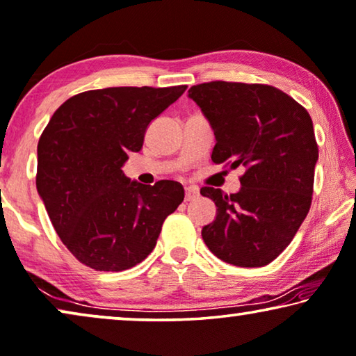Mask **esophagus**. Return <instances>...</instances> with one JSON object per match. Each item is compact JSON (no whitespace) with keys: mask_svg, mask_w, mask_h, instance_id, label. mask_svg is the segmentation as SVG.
<instances>
[{"mask_svg":"<svg viewBox=\"0 0 356 356\" xmlns=\"http://www.w3.org/2000/svg\"><path fill=\"white\" fill-rule=\"evenodd\" d=\"M198 196H200L198 188H195V187L185 188V201H195Z\"/></svg>","mask_w":356,"mask_h":356,"instance_id":"obj_1","label":"esophagus"}]
</instances>
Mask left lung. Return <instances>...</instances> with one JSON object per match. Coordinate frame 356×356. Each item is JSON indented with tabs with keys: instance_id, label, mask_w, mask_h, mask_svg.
Returning a JSON list of instances; mask_svg holds the SVG:
<instances>
[{
	"instance_id": "1",
	"label": "left lung",
	"mask_w": 356,
	"mask_h": 356,
	"mask_svg": "<svg viewBox=\"0 0 356 356\" xmlns=\"http://www.w3.org/2000/svg\"><path fill=\"white\" fill-rule=\"evenodd\" d=\"M214 131L212 161L245 168L240 192L203 187L216 219L201 236L236 267H264L293 241L309 214L318 147L302 105L267 84L212 81L188 89Z\"/></svg>"
}]
</instances>
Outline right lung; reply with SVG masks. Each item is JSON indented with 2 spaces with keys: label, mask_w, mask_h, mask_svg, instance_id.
Here are the masks:
<instances>
[{
  "label": "right lung",
  "mask_w": 356,
  "mask_h": 356,
  "mask_svg": "<svg viewBox=\"0 0 356 356\" xmlns=\"http://www.w3.org/2000/svg\"><path fill=\"white\" fill-rule=\"evenodd\" d=\"M172 88H105L73 95L38 142L36 190L63 245L99 272L134 267L153 251L182 184L153 187L123 172L148 124L185 92Z\"/></svg>",
  "instance_id": "right-lung-1"
}]
</instances>
